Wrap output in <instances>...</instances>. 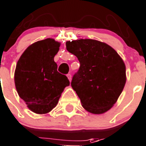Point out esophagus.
Segmentation results:
<instances>
[{
	"mask_svg": "<svg viewBox=\"0 0 146 146\" xmlns=\"http://www.w3.org/2000/svg\"><path fill=\"white\" fill-rule=\"evenodd\" d=\"M67 77H68V80H69L70 82H71V80H72V74H67Z\"/></svg>",
	"mask_w": 146,
	"mask_h": 146,
	"instance_id": "esophagus-1",
	"label": "esophagus"
}]
</instances>
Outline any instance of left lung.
Segmentation results:
<instances>
[{"mask_svg":"<svg viewBox=\"0 0 146 146\" xmlns=\"http://www.w3.org/2000/svg\"><path fill=\"white\" fill-rule=\"evenodd\" d=\"M66 44L80 62L71 85L83 108L95 115L106 112L117 102L126 84L123 59L111 46L99 40L79 39Z\"/></svg>","mask_w":146,"mask_h":146,"instance_id":"left-lung-1","label":"left lung"}]
</instances>
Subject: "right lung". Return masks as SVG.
I'll list each match as a JSON object with an SVG mask.
<instances>
[{
	"instance_id": "1",
	"label": "right lung",
	"mask_w": 146,
	"mask_h": 146,
	"mask_svg": "<svg viewBox=\"0 0 146 146\" xmlns=\"http://www.w3.org/2000/svg\"><path fill=\"white\" fill-rule=\"evenodd\" d=\"M61 44L53 38L28 46L16 64L14 81L19 96L36 114H46L56 106L69 80L57 72L54 56Z\"/></svg>"
}]
</instances>
